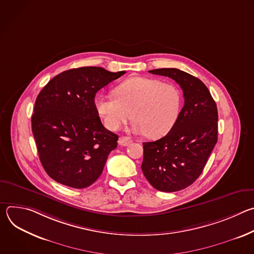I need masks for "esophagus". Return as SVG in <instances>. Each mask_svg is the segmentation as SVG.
I'll list each match as a JSON object with an SVG mask.
<instances>
[{
  "label": "esophagus",
  "mask_w": 254,
  "mask_h": 254,
  "mask_svg": "<svg viewBox=\"0 0 254 254\" xmlns=\"http://www.w3.org/2000/svg\"><path fill=\"white\" fill-rule=\"evenodd\" d=\"M132 141V139L130 138V137H128V136H121L120 137V139H119V143L121 144V146H124V147H126V146H128V144L130 143Z\"/></svg>",
  "instance_id": "34e87169"
}]
</instances>
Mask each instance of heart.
Instances as JSON below:
<instances>
[{
    "label": "heart",
    "mask_w": 254,
    "mask_h": 254,
    "mask_svg": "<svg viewBox=\"0 0 254 254\" xmlns=\"http://www.w3.org/2000/svg\"><path fill=\"white\" fill-rule=\"evenodd\" d=\"M114 93L98 94L94 99L98 116L111 130H118L132 117V130L157 138L169 132L179 117L182 98L171 83L132 77L116 86Z\"/></svg>",
    "instance_id": "obj_1"
}]
</instances>
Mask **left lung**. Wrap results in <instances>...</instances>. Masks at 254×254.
<instances>
[{
	"label": "left lung",
	"instance_id": "8db88e82",
	"mask_svg": "<svg viewBox=\"0 0 254 254\" xmlns=\"http://www.w3.org/2000/svg\"><path fill=\"white\" fill-rule=\"evenodd\" d=\"M149 72L174 79L183 89L184 106L171 130L156 141L142 142L144 177L159 191L176 192L192 185L203 172L218 139V112L197 77L177 68Z\"/></svg>",
	"mask_w": 254,
	"mask_h": 254
}]
</instances>
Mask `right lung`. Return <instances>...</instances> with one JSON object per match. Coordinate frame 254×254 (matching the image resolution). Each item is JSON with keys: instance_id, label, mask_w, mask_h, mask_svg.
<instances>
[{"instance_id": "right-lung-1", "label": "right lung", "mask_w": 254, "mask_h": 254, "mask_svg": "<svg viewBox=\"0 0 254 254\" xmlns=\"http://www.w3.org/2000/svg\"><path fill=\"white\" fill-rule=\"evenodd\" d=\"M125 73L95 66L70 69L53 77L38 94L32 131L40 162L56 182L82 189L101 175L119 135L102 126L94 97Z\"/></svg>"}]
</instances>
